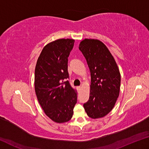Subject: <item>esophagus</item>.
Returning a JSON list of instances; mask_svg holds the SVG:
<instances>
[{
	"mask_svg": "<svg viewBox=\"0 0 149 149\" xmlns=\"http://www.w3.org/2000/svg\"><path fill=\"white\" fill-rule=\"evenodd\" d=\"M77 89L78 91H80L81 89V87H77Z\"/></svg>",
	"mask_w": 149,
	"mask_h": 149,
	"instance_id": "34e87169",
	"label": "esophagus"
}]
</instances>
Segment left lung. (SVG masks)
I'll list each match as a JSON object with an SVG mask.
<instances>
[{
  "instance_id": "8db88e82",
  "label": "left lung",
  "mask_w": 149,
  "mask_h": 149,
  "mask_svg": "<svg viewBox=\"0 0 149 149\" xmlns=\"http://www.w3.org/2000/svg\"><path fill=\"white\" fill-rule=\"evenodd\" d=\"M79 49L87 60L91 78L89 99L84 107L93 119L103 118L113 109L119 97V68L107 47L99 40L85 39Z\"/></svg>"
}]
</instances>
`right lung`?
I'll return each mask as SVG.
<instances>
[{
    "label": "right lung",
    "mask_w": 149,
    "mask_h": 149,
    "mask_svg": "<svg viewBox=\"0 0 149 149\" xmlns=\"http://www.w3.org/2000/svg\"><path fill=\"white\" fill-rule=\"evenodd\" d=\"M74 39H59L45 45L35 70V91L48 117L58 123L71 120L77 102V94L70 86L68 58Z\"/></svg>",
    "instance_id": "1"
}]
</instances>
